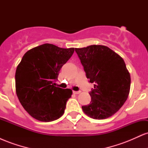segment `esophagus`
<instances>
[{"label": "esophagus", "instance_id": "esophagus-1", "mask_svg": "<svg viewBox=\"0 0 148 148\" xmlns=\"http://www.w3.org/2000/svg\"><path fill=\"white\" fill-rule=\"evenodd\" d=\"M73 93L75 95H78V94H80V93H81V91H73Z\"/></svg>", "mask_w": 148, "mask_h": 148}]
</instances>
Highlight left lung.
I'll return each instance as SVG.
<instances>
[{"mask_svg": "<svg viewBox=\"0 0 148 148\" xmlns=\"http://www.w3.org/2000/svg\"><path fill=\"white\" fill-rule=\"evenodd\" d=\"M75 51L90 82L95 83L89 93L90 103L82 106L83 111L97 120L109 118L123 106L130 94L131 77L125 61L103 45H90Z\"/></svg>", "mask_w": 148, "mask_h": 148, "instance_id": "8db88e82", "label": "left lung"}]
</instances>
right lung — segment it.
<instances>
[{
	"mask_svg": "<svg viewBox=\"0 0 148 148\" xmlns=\"http://www.w3.org/2000/svg\"><path fill=\"white\" fill-rule=\"evenodd\" d=\"M74 51V48L47 43L30 49L22 58L15 73L16 92L22 106L33 118L51 122L64 114L72 90L56 87L53 82Z\"/></svg>",
	"mask_w": 148,
	"mask_h": 148,
	"instance_id": "1",
	"label": "right lung"
}]
</instances>
